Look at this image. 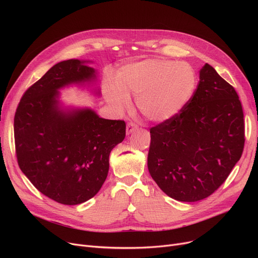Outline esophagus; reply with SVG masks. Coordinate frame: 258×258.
Here are the masks:
<instances>
[{
	"instance_id": "obj_1",
	"label": "esophagus",
	"mask_w": 258,
	"mask_h": 258,
	"mask_svg": "<svg viewBox=\"0 0 258 258\" xmlns=\"http://www.w3.org/2000/svg\"><path fill=\"white\" fill-rule=\"evenodd\" d=\"M138 125L136 123H134V122H128L127 125H126V135H130L131 133H133L135 130H137Z\"/></svg>"
}]
</instances>
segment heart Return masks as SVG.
Masks as SVG:
<instances>
[{"label":"heart","instance_id":"heart-1","mask_svg":"<svg viewBox=\"0 0 258 258\" xmlns=\"http://www.w3.org/2000/svg\"><path fill=\"white\" fill-rule=\"evenodd\" d=\"M117 84L106 87V99L117 112L136 97L140 113L150 121L165 122L179 115L191 99L197 74L186 62L153 58L125 66L117 73Z\"/></svg>","mask_w":258,"mask_h":258}]
</instances>
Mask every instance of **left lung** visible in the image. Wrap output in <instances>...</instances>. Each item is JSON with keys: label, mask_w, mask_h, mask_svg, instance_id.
<instances>
[{"label": "left lung", "mask_w": 258, "mask_h": 258, "mask_svg": "<svg viewBox=\"0 0 258 258\" xmlns=\"http://www.w3.org/2000/svg\"><path fill=\"white\" fill-rule=\"evenodd\" d=\"M147 167L168 197L197 202L226 181L245 145V123L235 89L205 63L184 110L150 130Z\"/></svg>", "instance_id": "1"}]
</instances>
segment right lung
Here are the masks:
<instances>
[{
	"label": "right lung",
	"mask_w": 258,
	"mask_h": 258,
	"mask_svg": "<svg viewBox=\"0 0 258 258\" xmlns=\"http://www.w3.org/2000/svg\"><path fill=\"white\" fill-rule=\"evenodd\" d=\"M94 69L63 60L26 90L15 115V144L21 170L38 191L63 205L96 195L108 172V157L125 137L123 120L91 110H58L57 90L94 79Z\"/></svg>",
	"instance_id": "obj_1"
}]
</instances>
